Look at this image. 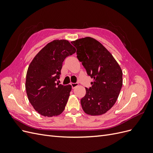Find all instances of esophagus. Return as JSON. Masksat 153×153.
<instances>
[{"mask_svg":"<svg viewBox=\"0 0 153 153\" xmlns=\"http://www.w3.org/2000/svg\"><path fill=\"white\" fill-rule=\"evenodd\" d=\"M71 85L72 87V89H75L76 87H77L78 85V83H72Z\"/></svg>","mask_w":153,"mask_h":153,"instance_id":"1","label":"esophagus"}]
</instances>
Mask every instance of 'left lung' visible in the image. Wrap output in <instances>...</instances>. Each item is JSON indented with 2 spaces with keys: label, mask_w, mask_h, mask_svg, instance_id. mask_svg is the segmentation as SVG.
I'll return each instance as SVG.
<instances>
[{
  "label": "left lung",
  "mask_w": 153,
  "mask_h": 153,
  "mask_svg": "<svg viewBox=\"0 0 153 153\" xmlns=\"http://www.w3.org/2000/svg\"><path fill=\"white\" fill-rule=\"evenodd\" d=\"M77 58L87 75L93 78L92 87L85 88L80 100L84 112L91 115L105 114L116 102L123 85V71L117 62L104 46L90 37L71 41Z\"/></svg>",
  "instance_id": "obj_1"
}]
</instances>
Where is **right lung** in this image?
<instances>
[{
	"label": "right lung",
	"mask_w": 153,
	"mask_h": 153,
	"mask_svg": "<svg viewBox=\"0 0 153 153\" xmlns=\"http://www.w3.org/2000/svg\"><path fill=\"white\" fill-rule=\"evenodd\" d=\"M76 52L68 40L48 43L32 59L27 69L25 89L29 102L45 117L57 116L65 108L71 85L56 84L66 57Z\"/></svg>",
	"instance_id": "obj_1"
}]
</instances>
